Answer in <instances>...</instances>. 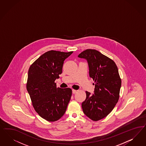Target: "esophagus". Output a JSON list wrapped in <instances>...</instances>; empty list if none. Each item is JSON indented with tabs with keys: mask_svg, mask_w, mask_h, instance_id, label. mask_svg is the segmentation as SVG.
Listing matches in <instances>:
<instances>
[{
	"mask_svg": "<svg viewBox=\"0 0 146 146\" xmlns=\"http://www.w3.org/2000/svg\"><path fill=\"white\" fill-rule=\"evenodd\" d=\"M72 94H76V93L77 92V91L75 90H72Z\"/></svg>",
	"mask_w": 146,
	"mask_h": 146,
	"instance_id": "1",
	"label": "esophagus"
}]
</instances>
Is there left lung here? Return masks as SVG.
<instances>
[{
	"mask_svg": "<svg viewBox=\"0 0 146 146\" xmlns=\"http://www.w3.org/2000/svg\"><path fill=\"white\" fill-rule=\"evenodd\" d=\"M78 57L88 62L90 77L94 80V94L86 91L82 103L85 114L93 121L106 117L117 103L121 80L114 62L94 49H86Z\"/></svg>",
	"mask_w": 146,
	"mask_h": 146,
	"instance_id": "8db88e82",
	"label": "left lung"
}]
</instances>
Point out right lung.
Wrapping results in <instances>:
<instances>
[{"label": "right lung", "instance_id": "obj_1", "mask_svg": "<svg viewBox=\"0 0 146 146\" xmlns=\"http://www.w3.org/2000/svg\"><path fill=\"white\" fill-rule=\"evenodd\" d=\"M73 52L50 50L43 54L29 67L27 90L33 107L40 117L55 121L64 115L71 99L70 88H57L63 63Z\"/></svg>", "mask_w": 146, "mask_h": 146}]
</instances>
